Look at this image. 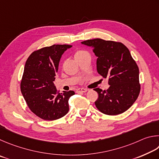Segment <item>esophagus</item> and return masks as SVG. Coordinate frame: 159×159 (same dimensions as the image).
<instances>
[{
	"mask_svg": "<svg viewBox=\"0 0 159 159\" xmlns=\"http://www.w3.org/2000/svg\"><path fill=\"white\" fill-rule=\"evenodd\" d=\"M87 89H78L76 90V92L77 93H84V92H87Z\"/></svg>",
	"mask_w": 159,
	"mask_h": 159,
	"instance_id": "1",
	"label": "esophagus"
}]
</instances>
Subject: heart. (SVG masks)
<instances>
[{"label":"heart","instance_id":"1","mask_svg":"<svg viewBox=\"0 0 159 159\" xmlns=\"http://www.w3.org/2000/svg\"><path fill=\"white\" fill-rule=\"evenodd\" d=\"M85 54H87V52H84V51H78V52L75 53V58L79 57H81V56H82V55Z\"/></svg>","mask_w":159,"mask_h":159}]
</instances>
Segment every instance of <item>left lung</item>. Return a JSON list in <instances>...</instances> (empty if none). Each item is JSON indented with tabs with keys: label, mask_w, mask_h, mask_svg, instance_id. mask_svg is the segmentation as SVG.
<instances>
[{
	"label": "left lung",
	"mask_w": 159,
	"mask_h": 159,
	"mask_svg": "<svg viewBox=\"0 0 159 159\" xmlns=\"http://www.w3.org/2000/svg\"><path fill=\"white\" fill-rule=\"evenodd\" d=\"M81 43L93 49L98 57L97 71L104 78H109L107 90L94 89L98 93L96 107L107 115L124 112L134 103L140 91L139 68L129 49L121 43L100 38Z\"/></svg>",
	"instance_id": "1"
}]
</instances>
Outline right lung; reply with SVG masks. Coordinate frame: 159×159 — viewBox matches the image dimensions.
Wrapping results in <instances>:
<instances>
[{
  "label": "right lung",
  "mask_w": 159,
  "mask_h": 159,
  "mask_svg": "<svg viewBox=\"0 0 159 159\" xmlns=\"http://www.w3.org/2000/svg\"><path fill=\"white\" fill-rule=\"evenodd\" d=\"M72 45L54 44L33 52L25 64L21 91L31 112L44 120L65 116L73 91L57 93L54 84L61 58Z\"/></svg>",
  "instance_id": "right-lung-1"
}]
</instances>
